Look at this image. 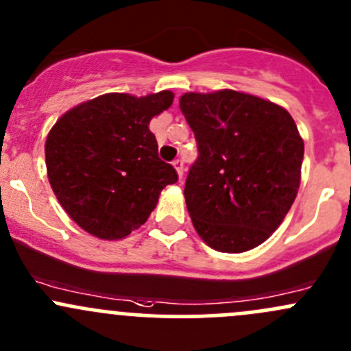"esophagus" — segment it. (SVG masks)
Wrapping results in <instances>:
<instances>
[{
	"instance_id": "obj_1",
	"label": "esophagus",
	"mask_w": 351,
	"mask_h": 351,
	"mask_svg": "<svg viewBox=\"0 0 351 351\" xmlns=\"http://www.w3.org/2000/svg\"><path fill=\"white\" fill-rule=\"evenodd\" d=\"M173 166H175L176 173H178V178L182 180L183 178V161L182 159H175V161H173Z\"/></svg>"
}]
</instances>
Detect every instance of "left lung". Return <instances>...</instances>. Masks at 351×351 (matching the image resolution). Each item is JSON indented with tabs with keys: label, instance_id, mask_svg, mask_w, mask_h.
I'll return each mask as SVG.
<instances>
[{
	"label": "left lung",
	"instance_id": "8db88e82",
	"mask_svg": "<svg viewBox=\"0 0 351 351\" xmlns=\"http://www.w3.org/2000/svg\"><path fill=\"white\" fill-rule=\"evenodd\" d=\"M180 108L198 146L185 183L197 234L222 253L260 246L299 192L304 141L292 115L234 90L190 91L180 98Z\"/></svg>",
	"mask_w": 351,
	"mask_h": 351
}]
</instances>
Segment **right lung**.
I'll use <instances>...</instances> for the list:
<instances>
[{"mask_svg":"<svg viewBox=\"0 0 351 351\" xmlns=\"http://www.w3.org/2000/svg\"><path fill=\"white\" fill-rule=\"evenodd\" d=\"M165 90L146 97L107 93L83 101L54 123L45 141L49 183L81 229L115 241L141 228L166 185L178 182L161 161L151 119L171 107Z\"/></svg>","mask_w":351,"mask_h":351,"instance_id":"add662e5","label":"right lung"}]
</instances>
